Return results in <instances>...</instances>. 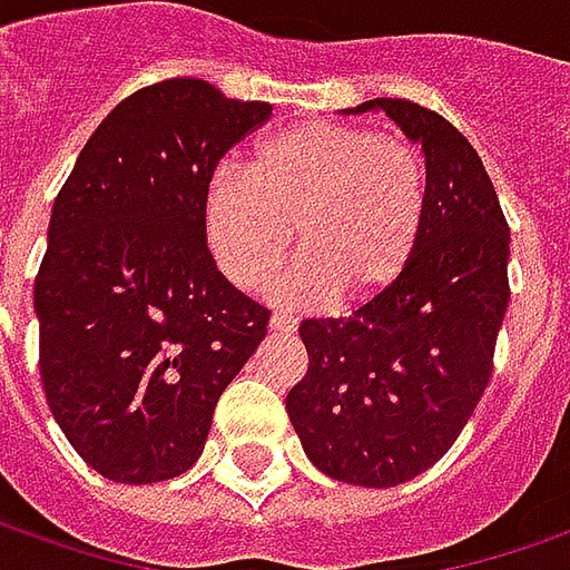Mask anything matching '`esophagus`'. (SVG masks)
I'll return each mask as SVG.
<instances>
[{"instance_id":"34e87169","label":"esophagus","mask_w":570,"mask_h":570,"mask_svg":"<svg viewBox=\"0 0 570 570\" xmlns=\"http://www.w3.org/2000/svg\"><path fill=\"white\" fill-rule=\"evenodd\" d=\"M294 328H297V320L288 316V313H273V316H269V332H276V335H288V332H294Z\"/></svg>"}]
</instances>
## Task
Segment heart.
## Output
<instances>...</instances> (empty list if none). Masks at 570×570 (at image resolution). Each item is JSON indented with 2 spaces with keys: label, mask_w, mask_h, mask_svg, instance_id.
Segmentation results:
<instances>
[{
  "label": "heart",
  "mask_w": 570,
  "mask_h": 570,
  "mask_svg": "<svg viewBox=\"0 0 570 570\" xmlns=\"http://www.w3.org/2000/svg\"><path fill=\"white\" fill-rule=\"evenodd\" d=\"M202 214L210 254L238 288H266L297 229L307 257L278 282V297L320 307L347 294L366 304L397 285L419 250L425 160L403 136L304 120L266 136L247 170L219 167Z\"/></svg>",
  "instance_id": "b5f03b06"
}]
</instances>
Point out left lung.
<instances>
[{"label": "left lung", "mask_w": 570, "mask_h": 570, "mask_svg": "<svg viewBox=\"0 0 570 570\" xmlns=\"http://www.w3.org/2000/svg\"><path fill=\"white\" fill-rule=\"evenodd\" d=\"M366 111L422 145L425 233L391 292L351 316L301 323L309 368L285 410L320 472L397 488L453 446L488 391L509 307V226L478 151L441 114L406 98L347 108Z\"/></svg>", "instance_id": "1"}]
</instances>
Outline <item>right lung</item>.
<instances>
[{"instance_id":"1","label":"right lung","mask_w":570,"mask_h":570,"mask_svg":"<svg viewBox=\"0 0 570 570\" xmlns=\"http://www.w3.org/2000/svg\"><path fill=\"white\" fill-rule=\"evenodd\" d=\"M269 114L204 80L145 86L98 124L55 198L33 288L39 375L70 446L108 481L188 472L266 337L269 309L207 250L202 204L219 158Z\"/></svg>"}]
</instances>
